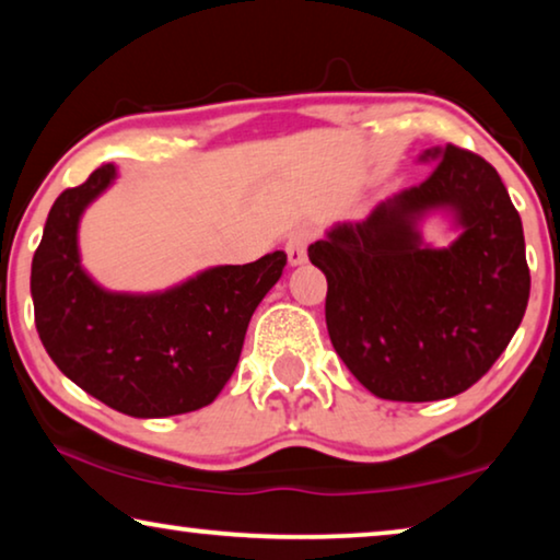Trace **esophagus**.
<instances>
[{"mask_svg": "<svg viewBox=\"0 0 560 560\" xmlns=\"http://www.w3.org/2000/svg\"><path fill=\"white\" fill-rule=\"evenodd\" d=\"M314 231L308 226H299L289 233L287 238V258L291 266H302L306 261V248L312 244Z\"/></svg>", "mask_w": 560, "mask_h": 560, "instance_id": "1", "label": "esophagus"}]
</instances>
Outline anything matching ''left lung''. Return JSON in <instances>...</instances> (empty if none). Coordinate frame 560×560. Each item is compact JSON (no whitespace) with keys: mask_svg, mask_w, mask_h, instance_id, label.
Here are the masks:
<instances>
[{"mask_svg":"<svg viewBox=\"0 0 560 560\" xmlns=\"http://www.w3.org/2000/svg\"><path fill=\"white\" fill-rule=\"evenodd\" d=\"M420 186L339 223L308 246L327 277V329L362 385L395 402H432L472 387L528 306L530 271L521 215L486 158L453 143ZM456 211L464 233L447 249L421 246L416 221Z\"/></svg>","mask_w":560,"mask_h":560,"instance_id":"left-lung-1","label":"left lung"}]
</instances>
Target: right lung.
I'll return each instance as SVG.
<instances>
[{
  "instance_id": "right-lung-1",
  "label": "right lung",
  "mask_w": 560,
  "mask_h": 560,
  "mask_svg": "<svg viewBox=\"0 0 560 560\" xmlns=\"http://www.w3.org/2000/svg\"><path fill=\"white\" fill-rule=\"evenodd\" d=\"M113 178L115 165H100L49 208L30 281L39 339L65 377L122 415L200 410L236 370L252 314L287 254L215 266L163 294L100 289L80 266L78 223Z\"/></svg>"
}]
</instances>
